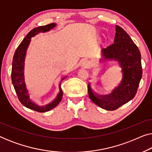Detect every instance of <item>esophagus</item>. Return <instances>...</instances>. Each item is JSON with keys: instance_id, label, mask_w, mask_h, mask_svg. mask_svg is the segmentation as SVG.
<instances>
[{"instance_id": "1", "label": "esophagus", "mask_w": 152, "mask_h": 152, "mask_svg": "<svg viewBox=\"0 0 152 152\" xmlns=\"http://www.w3.org/2000/svg\"><path fill=\"white\" fill-rule=\"evenodd\" d=\"M81 65H82V67L84 68H88L89 66L88 61L86 59H83L82 61V63H81Z\"/></svg>"}]
</instances>
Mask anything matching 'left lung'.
<instances>
[{
    "label": "left lung",
    "instance_id": "left-lung-1",
    "mask_svg": "<svg viewBox=\"0 0 152 152\" xmlns=\"http://www.w3.org/2000/svg\"><path fill=\"white\" fill-rule=\"evenodd\" d=\"M99 64L115 61L121 68L122 78L109 94L99 95L88 84V95L95 104L108 111H113L134 98L142 77L141 55L132 39L120 26H115L113 43L101 50Z\"/></svg>",
    "mask_w": 152,
    "mask_h": 152
}]
</instances>
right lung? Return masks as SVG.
<instances>
[{"instance_id": "1", "label": "right lung", "mask_w": 152, "mask_h": 152, "mask_svg": "<svg viewBox=\"0 0 152 152\" xmlns=\"http://www.w3.org/2000/svg\"><path fill=\"white\" fill-rule=\"evenodd\" d=\"M56 26H57V23H53L46 25L44 26H39L38 28H35L31 30L18 45L14 55L13 60H12V81L14 88L18 95V99L24 107L37 112H40V113L48 111L59 104V103L61 100L62 95H63V91L61 88V83L64 79L67 77V75L63 77L61 79L59 84V91L57 97L51 102L47 104L44 106L39 105L31 99L29 91L27 88L24 73L25 61H26L27 50H28L29 45L32 41L31 39L39 33L49 32L53 28H55Z\"/></svg>"}]
</instances>
